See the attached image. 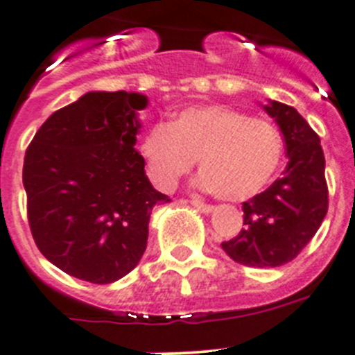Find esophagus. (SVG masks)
Here are the masks:
<instances>
[{"label": "esophagus", "mask_w": 355, "mask_h": 355, "mask_svg": "<svg viewBox=\"0 0 355 355\" xmlns=\"http://www.w3.org/2000/svg\"><path fill=\"white\" fill-rule=\"evenodd\" d=\"M191 203H193V205L196 207V209H200L201 212H205V214L212 212V210H214V207L209 205V203H205V201L201 200L200 196H191Z\"/></svg>", "instance_id": "1"}]
</instances>
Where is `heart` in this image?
Listing matches in <instances>:
<instances>
[{"mask_svg":"<svg viewBox=\"0 0 355 355\" xmlns=\"http://www.w3.org/2000/svg\"><path fill=\"white\" fill-rule=\"evenodd\" d=\"M150 180L170 191L200 159V185L223 200L253 198L270 184L285 157L283 134L270 120L228 106H193L157 123L139 146Z\"/></svg>","mask_w":355,"mask_h":355,"instance_id":"b5f03b06","label":"heart"}]
</instances>
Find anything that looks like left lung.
<instances>
[{
  "label": "left lung",
  "instance_id": "1",
  "mask_svg": "<svg viewBox=\"0 0 355 355\" xmlns=\"http://www.w3.org/2000/svg\"><path fill=\"white\" fill-rule=\"evenodd\" d=\"M290 159L283 177L242 203L244 228L223 242L228 257L248 267H279L301 253L320 228L329 207L325 159L318 134L292 106L270 101Z\"/></svg>",
  "mask_w": 355,
  "mask_h": 355
}]
</instances>
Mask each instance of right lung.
Returning a JSON list of instances; mask_svg holds the SVG:
<instances>
[{
  "instance_id": "add662e5",
  "label": "right lung",
  "mask_w": 355,
  "mask_h": 355,
  "mask_svg": "<svg viewBox=\"0 0 355 355\" xmlns=\"http://www.w3.org/2000/svg\"><path fill=\"white\" fill-rule=\"evenodd\" d=\"M146 97L90 92L51 114L24 155L28 221L40 253L78 279L107 285L139 263L152 187L134 148Z\"/></svg>"
}]
</instances>
